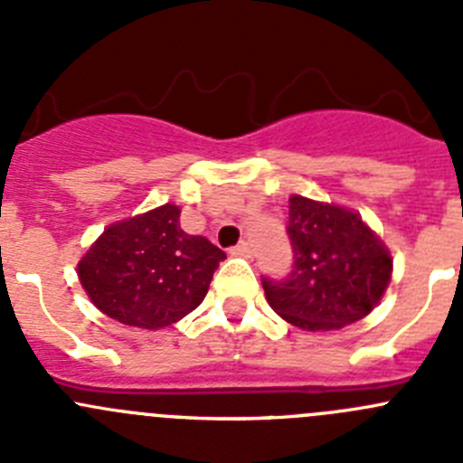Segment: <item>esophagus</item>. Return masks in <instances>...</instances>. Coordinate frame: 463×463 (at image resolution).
<instances>
[{
  "mask_svg": "<svg viewBox=\"0 0 463 463\" xmlns=\"http://www.w3.org/2000/svg\"><path fill=\"white\" fill-rule=\"evenodd\" d=\"M232 254H236V257H245V259H252V245L248 243V241H241L239 245H236L234 250H232Z\"/></svg>",
  "mask_w": 463,
  "mask_h": 463,
  "instance_id": "esophagus-1",
  "label": "esophagus"
}]
</instances>
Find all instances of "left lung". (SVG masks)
Returning <instances> with one entry per match:
<instances>
[{
    "label": "left lung",
    "instance_id": "left-lung-1",
    "mask_svg": "<svg viewBox=\"0 0 463 463\" xmlns=\"http://www.w3.org/2000/svg\"><path fill=\"white\" fill-rule=\"evenodd\" d=\"M288 279H263L268 305L305 332H332L366 318L386 293L393 257L356 211L290 195Z\"/></svg>",
    "mask_w": 463,
    "mask_h": 463
}]
</instances>
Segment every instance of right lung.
<instances>
[{
    "label": "right lung",
    "instance_id": "right-lung-1",
    "mask_svg": "<svg viewBox=\"0 0 463 463\" xmlns=\"http://www.w3.org/2000/svg\"><path fill=\"white\" fill-rule=\"evenodd\" d=\"M177 204L113 222L79 259L88 300L109 318L138 329H163L202 305L224 259L204 236L179 227Z\"/></svg>",
    "mask_w": 463,
    "mask_h": 463
}]
</instances>
